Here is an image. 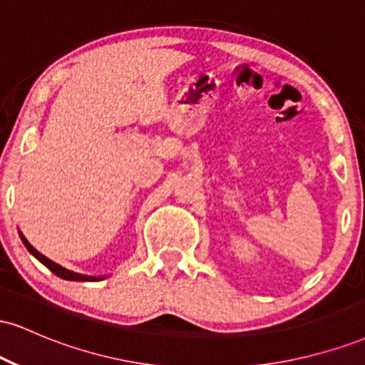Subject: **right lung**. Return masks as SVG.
Wrapping results in <instances>:
<instances>
[{
  "label": "right lung",
  "instance_id": "1",
  "mask_svg": "<svg viewBox=\"0 0 365 365\" xmlns=\"http://www.w3.org/2000/svg\"><path fill=\"white\" fill-rule=\"evenodd\" d=\"M20 238H22L24 245L27 247L29 252H31L32 255H34V257L37 259V261L43 262L44 266L48 267L49 271H53L54 274L60 276V278H63V279H70V282H98V279H103L101 276H99V278H98V276H86V274H78V273H73V271L65 269V267H61L60 264L53 262L51 259H48V257H46V255H43L41 252H37V250L34 249V247H32L31 244H29L27 238H25V237L22 235V233H20Z\"/></svg>",
  "mask_w": 365,
  "mask_h": 365
}]
</instances>
